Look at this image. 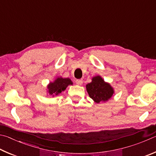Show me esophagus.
I'll return each instance as SVG.
<instances>
[{
    "label": "esophagus",
    "mask_w": 156,
    "mask_h": 156,
    "mask_svg": "<svg viewBox=\"0 0 156 156\" xmlns=\"http://www.w3.org/2000/svg\"><path fill=\"white\" fill-rule=\"evenodd\" d=\"M76 83L78 85H81V84L83 83V81L82 79H77V80H76Z\"/></svg>",
    "instance_id": "1"
}]
</instances>
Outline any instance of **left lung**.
Instances as JSON below:
<instances>
[{"instance_id":"8db88e82","label":"left lung","mask_w":156,"mask_h":156,"mask_svg":"<svg viewBox=\"0 0 156 156\" xmlns=\"http://www.w3.org/2000/svg\"><path fill=\"white\" fill-rule=\"evenodd\" d=\"M89 97L96 103L106 102L112 97L114 91L109 83L105 82L101 76H97L92 78V81L86 85Z\"/></svg>"}]
</instances>
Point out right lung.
<instances>
[{"label":"right lung","instance_id":"add662e5","mask_svg":"<svg viewBox=\"0 0 156 156\" xmlns=\"http://www.w3.org/2000/svg\"><path fill=\"white\" fill-rule=\"evenodd\" d=\"M73 84L72 81L69 78H63L62 77L57 78L53 83H50L47 89H48V93L50 96H57L62 91H65L66 88L69 85Z\"/></svg>","mask_w":156,"mask_h":156}]
</instances>
